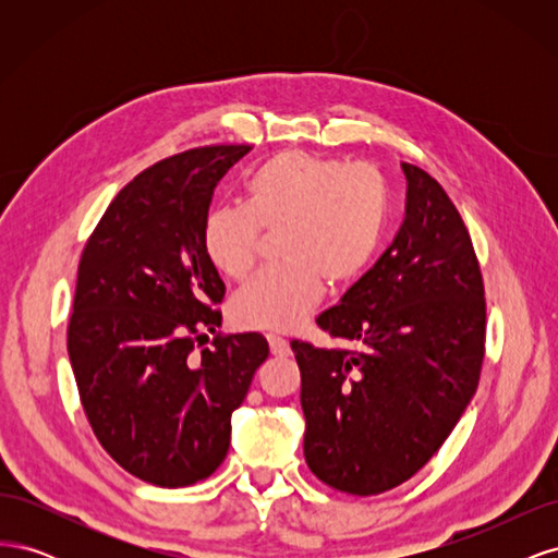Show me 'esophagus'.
Segmentation results:
<instances>
[{"label":"esophagus","instance_id":"esophagus-1","mask_svg":"<svg viewBox=\"0 0 558 558\" xmlns=\"http://www.w3.org/2000/svg\"><path fill=\"white\" fill-rule=\"evenodd\" d=\"M269 340V349H272V353L275 356H289L291 353V347H289V342L283 340V337H277V335H269L267 337Z\"/></svg>","mask_w":558,"mask_h":558}]
</instances>
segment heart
I'll return each instance as SVG.
<instances>
[{
	"mask_svg": "<svg viewBox=\"0 0 558 558\" xmlns=\"http://www.w3.org/2000/svg\"><path fill=\"white\" fill-rule=\"evenodd\" d=\"M388 214L386 181L373 165L283 150L246 181V205L214 207L202 228L211 263L244 279L258 258L263 230L281 232V256L232 300L244 328L291 332L324 295V279L347 283L373 263Z\"/></svg>",
	"mask_w": 558,
	"mask_h": 558,
	"instance_id": "b5f03b06",
	"label": "heart"
}]
</instances>
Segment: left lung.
<instances>
[{
    "label": "left lung",
    "mask_w": 558,
    "mask_h": 558,
    "mask_svg": "<svg viewBox=\"0 0 558 558\" xmlns=\"http://www.w3.org/2000/svg\"><path fill=\"white\" fill-rule=\"evenodd\" d=\"M404 221L373 269L316 324L361 349L293 340L305 461L351 496L408 482L459 424L477 391L486 302L459 209L428 172L402 162Z\"/></svg>",
    "instance_id": "obj_1"
}]
</instances>
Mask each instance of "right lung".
Segmentation results:
<instances>
[{
  "label": "right lung",
  "mask_w": 558,
  "mask_h": 558,
  "mask_svg": "<svg viewBox=\"0 0 558 558\" xmlns=\"http://www.w3.org/2000/svg\"><path fill=\"white\" fill-rule=\"evenodd\" d=\"M251 150L202 146L165 158L113 197L81 253L66 351L83 412L111 459L148 484L207 480L230 416L269 347L221 335L226 283L202 228L214 189Z\"/></svg>",
  "instance_id": "1"
}]
</instances>
